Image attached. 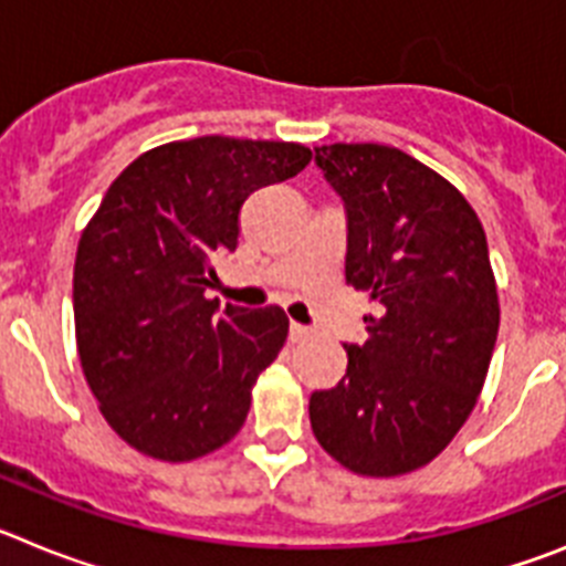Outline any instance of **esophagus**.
Listing matches in <instances>:
<instances>
[{
    "label": "esophagus",
    "mask_w": 566,
    "mask_h": 566,
    "mask_svg": "<svg viewBox=\"0 0 566 566\" xmlns=\"http://www.w3.org/2000/svg\"><path fill=\"white\" fill-rule=\"evenodd\" d=\"M289 339H292V343H306V339H312V332H308L306 326H300V323H292V328H289Z\"/></svg>",
    "instance_id": "34e87169"
}]
</instances>
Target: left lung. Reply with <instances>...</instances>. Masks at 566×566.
<instances>
[{"mask_svg": "<svg viewBox=\"0 0 566 566\" xmlns=\"http://www.w3.org/2000/svg\"><path fill=\"white\" fill-rule=\"evenodd\" d=\"M317 167L348 212L345 283L368 294V339L308 399L323 451L359 476L424 468L476 408L499 334L496 277L464 195L385 144H326Z\"/></svg>", "mask_w": 566, "mask_h": 566, "instance_id": "obj_1", "label": "left lung"}]
</instances>
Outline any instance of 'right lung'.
<instances>
[{
  "label": "right lung",
  "mask_w": 566,
  "mask_h": 566,
  "mask_svg": "<svg viewBox=\"0 0 566 566\" xmlns=\"http://www.w3.org/2000/svg\"><path fill=\"white\" fill-rule=\"evenodd\" d=\"M312 161L294 142L203 135L147 149L104 195L73 269L76 345L98 411L129 448L192 462L243 428L260 371L289 337L280 306L203 297L238 249L254 189Z\"/></svg>",
  "instance_id": "add662e5"
}]
</instances>
